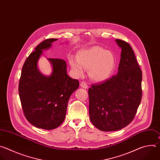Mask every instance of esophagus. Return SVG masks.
Returning a JSON list of instances; mask_svg holds the SVG:
<instances>
[{"label":"esophagus","instance_id":"esophagus-1","mask_svg":"<svg viewBox=\"0 0 160 160\" xmlns=\"http://www.w3.org/2000/svg\"><path fill=\"white\" fill-rule=\"evenodd\" d=\"M81 86L84 89H87L88 88V84L85 81H82L81 83Z\"/></svg>","mask_w":160,"mask_h":160}]
</instances>
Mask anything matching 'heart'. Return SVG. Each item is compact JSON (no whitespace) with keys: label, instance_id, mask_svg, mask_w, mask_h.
Here are the masks:
<instances>
[{"label":"heart","instance_id":"1","mask_svg":"<svg viewBox=\"0 0 160 160\" xmlns=\"http://www.w3.org/2000/svg\"><path fill=\"white\" fill-rule=\"evenodd\" d=\"M77 59L70 57L71 68L78 76L83 74L84 69H89L90 78L97 81L108 79L115 68V57L110 51L95 46L82 50L78 53Z\"/></svg>","mask_w":160,"mask_h":160}]
</instances>
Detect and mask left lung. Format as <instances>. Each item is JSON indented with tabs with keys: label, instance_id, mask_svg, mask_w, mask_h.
Returning a JSON list of instances; mask_svg holds the SVG:
<instances>
[{
	"label": "left lung",
	"instance_id": "8db88e82",
	"mask_svg": "<svg viewBox=\"0 0 160 160\" xmlns=\"http://www.w3.org/2000/svg\"><path fill=\"white\" fill-rule=\"evenodd\" d=\"M122 48L117 75L92 84L88 89L89 113L92 123L100 131H115L134 119L142 98V71L131 45L116 39Z\"/></svg>",
	"mask_w": 160,
	"mask_h": 160
}]
</instances>
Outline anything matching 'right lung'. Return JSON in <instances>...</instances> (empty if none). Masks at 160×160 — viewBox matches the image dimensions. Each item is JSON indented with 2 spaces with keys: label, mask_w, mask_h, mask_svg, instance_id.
<instances>
[{
  "label": "right lung",
  "mask_w": 160,
  "mask_h": 160,
  "mask_svg": "<svg viewBox=\"0 0 160 160\" xmlns=\"http://www.w3.org/2000/svg\"><path fill=\"white\" fill-rule=\"evenodd\" d=\"M57 39H46L26 58L19 82V94L24 115L28 121L40 129H54L65 119L68 101L79 87L78 79L68 76L66 62L49 58L53 71L42 75L37 62L42 50L49 48Z\"/></svg>",
  "instance_id": "1"
}]
</instances>
